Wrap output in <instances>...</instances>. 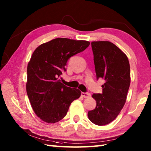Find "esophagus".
Returning a JSON list of instances; mask_svg holds the SVG:
<instances>
[{
  "label": "esophagus",
  "mask_w": 151,
  "mask_h": 151,
  "mask_svg": "<svg viewBox=\"0 0 151 151\" xmlns=\"http://www.w3.org/2000/svg\"><path fill=\"white\" fill-rule=\"evenodd\" d=\"M81 95L82 97L84 98H88L91 96V94L89 93H84V92H82L81 93Z\"/></svg>",
  "instance_id": "esophagus-1"
}]
</instances>
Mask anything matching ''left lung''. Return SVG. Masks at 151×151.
<instances>
[{
	"label": "left lung",
	"mask_w": 151,
	"mask_h": 151,
	"mask_svg": "<svg viewBox=\"0 0 151 151\" xmlns=\"http://www.w3.org/2000/svg\"><path fill=\"white\" fill-rule=\"evenodd\" d=\"M97 78L104 80L102 93L93 94L97 105L88 116L93 123L108 124L119 114L126 102L130 84L129 59L123 51L108 41H92Z\"/></svg>",
	"instance_id": "1"
}]
</instances>
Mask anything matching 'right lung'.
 <instances>
[{"label": "right lung", "mask_w": 151, "mask_h": 151, "mask_svg": "<svg viewBox=\"0 0 151 151\" xmlns=\"http://www.w3.org/2000/svg\"><path fill=\"white\" fill-rule=\"evenodd\" d=\"M90 43L85 40L56 38L40 45L27 66V95L34 113L47 123H55L65 116L71 102L81 91L63 84L58 78L70 57L84 50Z\"/></svg>", "instance_id": "obj_1"}]
</instances>
